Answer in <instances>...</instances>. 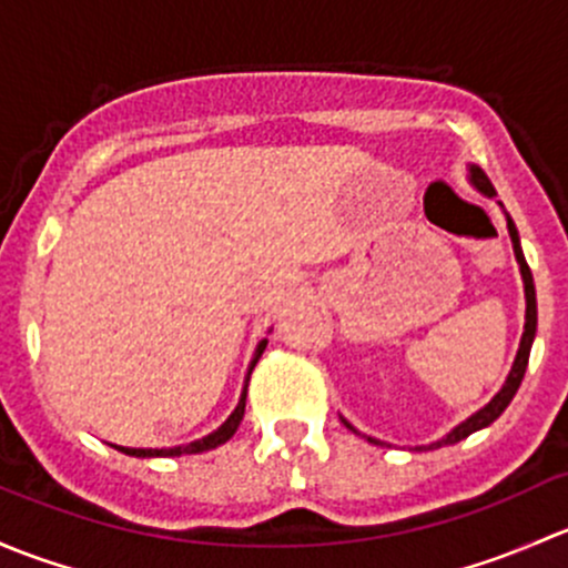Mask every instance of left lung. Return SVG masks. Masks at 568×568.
Returning <instances> with one entry per match:
<instances>
[{
    "label": "left lung",
    "instance_id": "8db88e82",
    "mask_svg": "<svg viewBox=\"0 0 568 568\" xmlns=\"http://www.w3.org/2000/svg\"><path fill=\"white\" fill-rule=\"evenodd\" d=\"M470 183L476 185V189L481 191L484 196H498V194H495L493 183H489V178L478 166H470ZM506 224H508V235H511V243H514V256H517L519 273H523V284H525V331H523V338H519L517 358H514L511 372H508V377H506V383H503V388L493 396V402H489V405H484L478 413H473L467 420H462L459 426H454V429L448 432L446 437H440V440L432 443V446H418V448H424V452H426V448L454 446V443L465 440V437L473 435V432H478V429H484V426L493 424V420L498 418L503 410H506L508 402L514 399V394H517L519 383H523V377H525V369H528L530 344H534V336H536V286H534V273H530L528 262H525L523 245H519V232H517V226H514V221L508 219V215H506ZM344 426H347V429H353V424H349V420H344ZM366 440L377 443V446H383V443L374 440V437H366Z\"/></svg>",
    "mask_w": 568,
    "mask_h": 568
}]
</instances>
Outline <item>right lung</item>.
<instances>
[{"label": "right lung", "instance_id": "1", "mask_svg": "<svg viewBox=\"0 0 568 568\" xmlns=\"http://www.w3.org/2000/svg\"><path fill=\"white\" fill-rule=\"evenodd\" d=\"M265 347H267V338H262V342L256 344V353H254V361H251V366H248V374H251V369H254V366H256V361L262 358V353H265ZM245 394H248V377H245L241 402H237V407H235V410H232L230 418H226L224 424L219 426V429L210 432L207 437H202V440L189 443V446H174V448H125V446H114V448H116V452L128 454V457H183V454H202V452H210V448L221 446V443H226V440H230V437L237 432V426H241L243 413H245Z\"/></svg>", "mask_w": 568, "mask_h": 568}]
</instances>
